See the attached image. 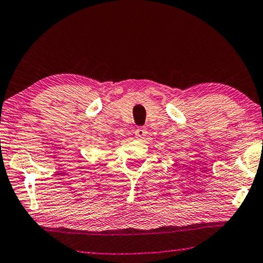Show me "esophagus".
Returning <instances> with one entry per match:
<instances>
[{"label":"esophagus","mask_w":263,"mask_h":263,"mask_svg":"<svg viewBox=\"0 0 263 263\" xmlns=\"http://www.w3.org/2000/svg\"><path fill=\"white\" fill-rule=\"evenodd\" d=\"M146 133H147V130H146L145 126H139L136 128L135 131V135L137 138H142L144 136H146Z\"/></svg>","instance_id":"esophagus-1"}]
</instances>
